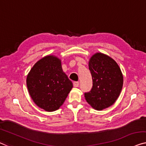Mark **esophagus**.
Instances as JSON below:
<instances>
[{
  "label": "esophagus",
  "instance_id": "1",
  "mask_svg": "<svg viewBox=\"0 0 146 146\" xmlns=\"http://www.w3.org/2000/svg\"><path fill=\"white\" fill-rule=\"evenodd\" d=\"M79 82H77V81L73 82V86L74 87H78L79 86Z\"/></svg>",
  "mask_w": 146,
  "mask_h": 146
}]
</instances>
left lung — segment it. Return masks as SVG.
Segmentation results:
<instances>
[{"instance_id":"1","label":"left lung","mask_w":146,"mask_h":146,"mask_svg":"<svg viewBox=\"0 0 146 146\" xmlns=\"http://www.w3.org/2000/svg\"><path fill=\"white\" fill-rule=\"evenodd\" d=\"M93 86L84 93L86 102L92 108L102 111L113 104L121 94L123 75L119 65L110 56L97 52L88 62Z\"/></svg>"}]
</instances>
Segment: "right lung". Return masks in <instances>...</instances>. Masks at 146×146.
<instances>
[{
	"label": "right lung",
	"mask_w": 146,
	"mask_h": 146,
	"mask_svg": "<svg viewBox=\"0 0 146 146\" xmlns=\"http://www.w3.org/2000/svg\"><path fill=\"white\" fill-rule=\"evenodd\" d=\"M28 91L35 104L46 111L58 110L73 88L62 67V61L47 55L37 61L26 79Z\"/></svg>",
	"instance_id": "obj_1"
}]
</instances>
